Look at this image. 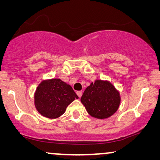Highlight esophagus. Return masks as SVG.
I'll return each instance as SVG.
<instances>
[{
    "instance_id": "1",
    "label": "esophagus",
    "mask_w": 160,
    "mask_h": 160,
    "mask_svg": "<svg viewBox=\"0 0 160 160\" xmlns=\"http://www.w3.org/2000/svg\"><path fill=\"white\" fill-rule=\"evenodd\" d=\"M76 95H78V98H81L82 95V91H77L76 92Z\"/></svg>"
}]
</instances>
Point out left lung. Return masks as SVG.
Masks as SVG:
<instances>
[{
	"label": "left lung",
	"instance_id": "left-lung-1",
	"mask_svg": "<svg viewBox=\"0 0 160 160\" xmlns=\"http://www.w3.org/2000/svg\"><path fill=\"white\" fill-rule=\"evenodd\" d=\"M119 92L108 81L96 80L85 89L81 102L92 117L106 119L119 108Z\"/></svg>",
	"mask_w": 160,
	"mask_h": 160
}]
</instances>
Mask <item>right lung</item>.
Instances as JSON below:
<instances>
[{"label": "right lung", "mask_w": 160, "mask_h": 160, "mask_svg": "<svg viewBox=\"0 0 160 160\" xmlns=\"http://www.w3.org/2000/svg\"><path fill=\"white\" fill-rule=\"evenodd\" d=\"M34 98L37 111L49 119L60 117L67 106L78 98L72 87L59 78L43 81L37 87Z\"/></svg>", "instance_id": "obj_1"}]
</instances>
